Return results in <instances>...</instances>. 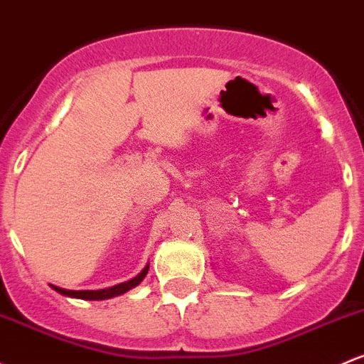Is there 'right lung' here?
Instances as JSON below:
<instances>
[{"instance_id": "right-lung-1", "label": "right lung", "mask_w": 364, "mask_h": 364, "mask_svg": "<svg viewBox=\"0 0 364 364\" xmlns=\"http://www.w3.org/2000/svg\"><path fill=\"white\" fill-rule=\"evenodd\" d=\"M149 267L150 264H146L143 267V271L139 274H136L133 279L129 282H124L119 283V285L110 287V289H102V290H65V289H60V287L50 285L51 289L57 290L58 294L67 295V297H74V299H85V301H105V299H112V297H117V295L126 294L127 290L134 289V287L139 285L143 282V278L146 277L149 273Z\"/></svg>"}]
</instances>
